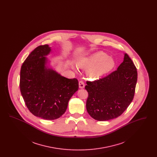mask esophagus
<instances>
[{"instance_id": "34e87169", "label": "esophagus", "mask_w": 157, "mask_h": 157, "mask_svg": "<svg viewBox=\"0 0 157 157\" xmlns=\"http://www.w3.org/2000/svg\"><path fill=\"white\" fill-rule=\"evenodd\" d=\"M79 88H81V89L84 88V87H85V84H84V83H83V82L82 81H80L79 82Z\"/></svg>"}]
</instances>
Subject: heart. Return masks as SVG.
<instances>
[{"label": "heart", "instance_id": "obj_1", "mask_svg": "<svg viewBox=\"0 0 157 157\" xmlns=\"http://www.w3.org/2000/svg\"><path fill=\"white\" fill-rule=\"evenodd\" d=\"M115 63L112 58L102 52H98L78 62L79 67L88 69L87 74L91 78L96 79L110 71Z\"/></svg>", "mask_w": 157, "mask_h": 157}]
</instances>
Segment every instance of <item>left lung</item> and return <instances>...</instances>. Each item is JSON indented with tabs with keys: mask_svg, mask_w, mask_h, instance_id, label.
<instances>
[{
	"mask_svg": "<svg viewBox=\"0 0 157 157\" xmlns=\"http://www.w3.org/2000/svg\"><path fill=\"white\" fill-rule=\"evenodd\" d=\"M137 76L132 60L124 53V61L117 71L98 80L87 81L86 106L90 116L99 121L120 116L133 100Z\"/></svg>",
	"mask_w": 157,
	"mask_h": 157,
	"instance_id": "left-lung-1",
	"label": "left lung"
}]
</instances>
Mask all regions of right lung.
I'll list each match as a JSON object with an SVG mask.
<instances>
[{"mask_svg": "<svg viewBox=\"0 0 157 157\" xmlns=\"http://www.w3.org/2000/svg\"><path fill=\"white\" fill-rule=\"evenodd\" d=\"M51 52L48 45L37 46L23 63L20 75V90L27 108L46 120L60 117L79 88L76 78L67 79L47 66L46 56Z\"/></svg>", "mask_w": 157, "mask_h": 157, "instance_id": "obj_1", "label": "right lung"}]
</instances>
